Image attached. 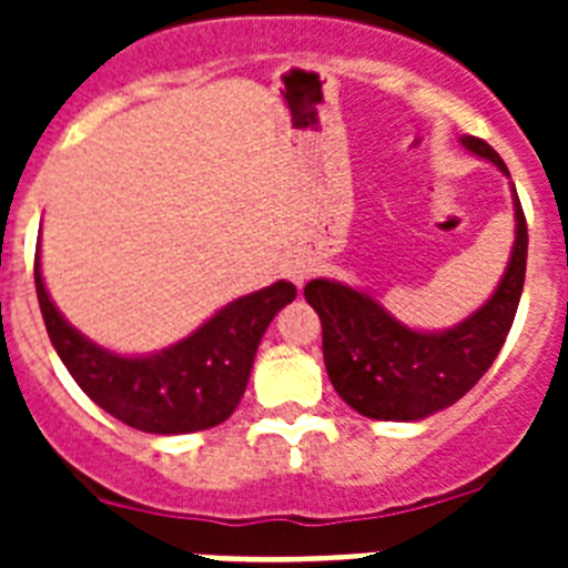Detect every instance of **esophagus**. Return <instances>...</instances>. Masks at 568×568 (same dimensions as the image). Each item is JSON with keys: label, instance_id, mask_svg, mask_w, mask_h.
I'll return each instance as SVG.
<instances>
[{"label": "esophagus", "instance_id": "obj_1", "mask_svg": "<svg viewBox=\"0 0 568 568\" xmlns=\"http://www.w3.org/2000/svg\"><path fill=\"white\" fill-rule=\"evenodd\" d=\"M310 273H313V267H310L307 261L304 258H295V261H290V270H287V275H290V281H293L295 287H304V284H307V278H310Z\"/></svg>", "mask_w": 568, "mask_h": 568}]
</instances>
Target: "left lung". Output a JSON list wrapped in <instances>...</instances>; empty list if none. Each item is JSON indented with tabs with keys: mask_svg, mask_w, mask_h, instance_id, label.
Wrapping results in <instances>:
<instances>
[{
	"mask_svg": "<svg viewBox=\"0 0 568 568\" xmlns=\"http://www.w3.org/2000/svg\"><path fill=\"white\" fill-rule=\"evenodd\" d=\"M469 153L480 155L509 179L484 139L460 135ZM511 187L515 244L498 287L471 315L446 329H415L395 318L375 295L333 278H313L304 298L324 329V364L335 393L355 413L375 420H420L464 398L498 358L518 313L526 278V219Z\"/></svg>",
	"mask_w": 568,
	"mask_h": 568,
	"instance_id": "obj_1",
	"label": "left lung"
}]
</instances>
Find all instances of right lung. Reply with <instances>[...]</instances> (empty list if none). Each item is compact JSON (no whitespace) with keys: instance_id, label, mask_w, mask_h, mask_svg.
Listing matches in <instances>:
<instances>
[{"instance_id":"add662e5","label":"right lung","mask_w":568,"mask_h":568,"mask_svg":"<svg viewBox=\"0 0 568 568\" xmlns=\"http://www.w3.org/2000/svg\"><path fill=\"white\" fill-rule=\"evenodd\" d=\"M37 250V295L50 344L93 404L150 435H187L219 426L247 389L261 335L295 287L275 281L230 301L187 338L148 355H122L79 333L50 298Z\"/></svg>"}]
</instances>
